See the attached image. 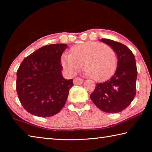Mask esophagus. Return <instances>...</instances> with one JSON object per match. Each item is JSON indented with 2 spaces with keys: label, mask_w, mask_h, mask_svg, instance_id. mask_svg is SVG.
I'll return each mask as SVG.
<instances>
[{
  "label": "esophagus",
  "mask_w": 152,
  "mask_h": 152,
  "mask_svg": "<svg viewBox=\"0 0 152 152\" xmlns=\"http://www.w3.org/2000/svg\"><path fill=\"white\" fill-rule=\"evenodd\" d=\"M82 82H83V80L82 78H79V77H77V78H75L74 79V84H81L82 83Z\"/></svg>",
  "instance_id": "1"
}]
</instances>
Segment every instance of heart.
Returning a JSON list of instances; mask_svg holds the SVG:
<instances>
[{
    "label": "heart",
    "mask_w": 152,
    "mask_h": 152,
    "mask_svg": "<svg viewBox=\"0 0 152 152\" xmlns=\"http://www.w3.org/2000/svg\"><path fill=\"white\" fill-rule=\"evenodd\" d=\"M117 63V53L111 46L88 42L74 46L70 54H64L61 64L67 70L74 74L83 68L86 73L97 81L112 75Z\"/></svg>",
    "instance_id": "1"
}]
</instances>
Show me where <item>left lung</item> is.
Segmentation results:
<instances>
[{
	"label": "left lung",
	"mask_w": 152,
	"mask_h": 152,
	"mask_svg": "<svg viewBox=\"0 0 152 152\" xmlns=\"http://www.w3.org/2000/svg\"><path fill=\"white\" fill-rule=\"evenodd\" d=\"M101 42L115 50L117 66L111 78L96 84L90 97L102 111L119 113L129 106L136 94L137 70L135 56L127 46L119 42L108 39H101Z\"/></svg>",
	"instance_id": "8db88e82"
}]
</instances>
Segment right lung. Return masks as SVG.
I'll use <instances>...</instances> for the list:
<instances>
[{
	"label": "right lung",
	"mask_w": 152,
	"mask_h": 152,
	"mask_svg": "<svg viewBox=\"0 0 152 152\" xmlns=\"http://www.w3.org/2000/svg\"><path fill=\"white\" fill-rule=\"evenodd\" d=\"M66 44L45 45L25 58L17 72L16 90L22 106L41 117L57 114L66 104L72 79L61 75V56Z\"/></svg>",
	"instance_id": "right-lung-1"
}]
</instances>
